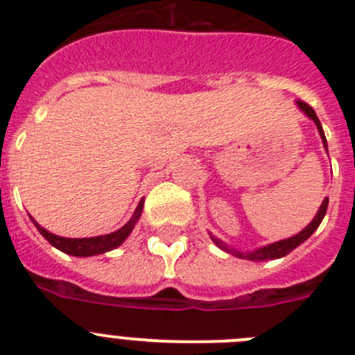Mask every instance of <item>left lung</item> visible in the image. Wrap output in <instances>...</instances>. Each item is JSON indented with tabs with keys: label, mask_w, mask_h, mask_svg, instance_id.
Returning <instances> with one entry per match:
<instances>
[{
	"label": "left lung",
	"mask_w": 355,
	"mask_h": 355,
	"mask_svg": "<svg viewBox=\"0 0 355 355\" xmlns=\"http://www.w3.org/2000/svg\"><path fill=\"white\" fill-rule=\"evenodd\" d=\"M297 105H299V108L302 110L307 117L315 122L316 128H318L320 137H322V142H324L325 150H327V140H325L324 130H322V124H320L318 117H316L315 110H313L311 106L304 101H297ZM327 205H329V199L325 197L324 202H322V206H320L318 213H316V216L311 220V224L307 225V227H304L299 234H295V236H291V238H286V240H279V241H275V243H270V245L259 247V249L250 250V252H240V250L231 249V247L225 245L224 241L218 240V238H215V236H211V240L215 241L216 247H220L222 250H225V252H229V254H233V256H236V258L249 259V261H268V259H279V258H283V256H286V254H290L295 247H299L300 243H304L307 238L315 233L316 229H318V225L322 224V220H324L325 211H327Z\"/></svg>",
	"instance_id": "8db88e82"
}]
</instances>
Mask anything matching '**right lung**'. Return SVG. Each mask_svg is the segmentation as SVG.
Segmentation results:
<instances>
[{
    "instance_id": "right-lung-1",
    "label": "right lung",
    "mask_w": 355,
    "mask_h": 355,
    "mask_svg": "<svg viewBox=\"0 0 355 355\" xmlns=\"http://www.w3.org/2000/svg\"><path fill=\"white\" fill-rule=\"evenodd\" d=\"M144 209V199L140 200L137 209H135L133 216L130 218L128 224L122 225L119 231H114L110 234H103V236H94V238H64V236H56V234L49 233L42 225L37 224L33 218V224L39 229V233L42 234L46 240L51 243L53 247H56L58 250L65 254H71V256H78V258H87V256H96V254H105L112 249H117L119 245H122V241L130 236V233L133 231L135 224L140 218Z\"/></svg>"
}]
</instances>
